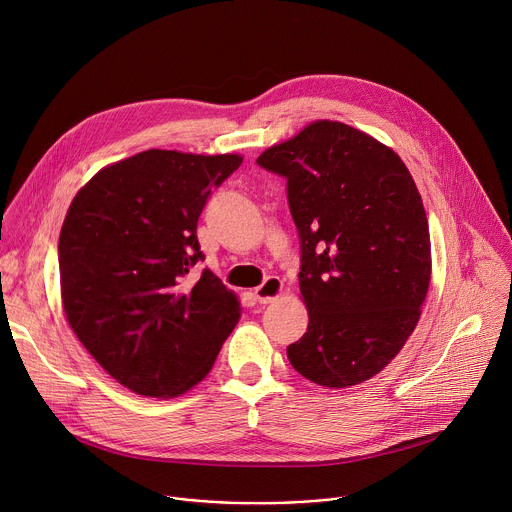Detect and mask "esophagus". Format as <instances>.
I'll return each mask as SVG.
<instances>
[{
	"mask_svg": "<svg viewBox=\"0 0 512 512\" xmlns=\"http://www.w3.org/2000/svg\"><path fill=\"white\" fill-rule=\"evenodd\" d=\"M281 291H283V281L271 275L259 287H255V300L259 304H271L281 296Z\"/></svg>",
	"mask_w": 512,
	"mask_h": 512,
	"instance_id": "1",
	"label": "esophagus"
}]
</instances>
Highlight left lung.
<instances>
[{"label": "left lung", "mask_w": 512, "mask_h": 512, "mask_svg": "<svg viewBox=\"0 0 512 512\" xmlns=\"http://www.w3.org/2000/svg\"><path fill=\"white\" fill-rule=\"evenodd\" d=\"M257 164L287 180L300 235L306 334L287 358L308 381H369L417 326L431 277L427 216L401 158L338 121L310 123Z\"/></svg>", "instance_id": "8db88e82"}]
</instances>
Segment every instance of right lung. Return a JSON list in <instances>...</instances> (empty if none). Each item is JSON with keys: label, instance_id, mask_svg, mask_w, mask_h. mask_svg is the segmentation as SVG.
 Here are the masks:
<instances>
[{"label": "right lung", "instance_id": "add662e5", "mask_svg": "<svg viewBox=\"0 0 512 512\" xmlns=\"http://www.w3.org/2000/svg\"><path fill=\"white\" fill-rule=\"evenodd\" d=\"M241 156L148 150L97 172L70 202L58 239L64 314L123 387L176 397L200 383L241 318L204 261L196 227Z\"/></svg>", "mask_w": 512, "mask_h": 512}]
</instances>
